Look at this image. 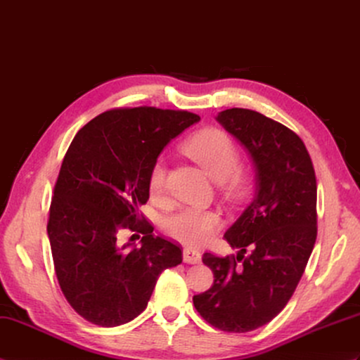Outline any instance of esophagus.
I'll use <instances>...</instances> for the list:
<instances>
[{"instance_id":"34e87169","label":"esophagus","mask_w":360,"mask_h":360,"mask_svg":"<svg viewBox=\"0 0 360 360\" xmlns=\"http://www.w3.org/2000/svg\"><path fill=\"white\" fill-rule=\"evenodd\" d=\"M184 262L187 264H199L200 262V253L196 248L186 247L184 248Z\"/></svg>"}]
</instances>
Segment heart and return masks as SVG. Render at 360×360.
I'll return each mask as SVG.
<instances>
[{"label": "heart", "mask_w": 360, "mask_h": 360, "mask_svg": "<svg viewBox=\"0 0 360 360\" xmlns=\"http://www.w3.org/2000/svg\"><path fill=\"white\" fill-rule=\"evenodd\" d=\"M184 153L202 167L212 179L218 181L229 196H239L248 187V173L239 167V150L233 139L218 129H207L184 141ZM167 162L158 158L148 172V191L161 199L165 193ZM221 219L212 210L186 207L164 221L167 235L188 245H200L213 236Z\"/></svg>", "instance_id": "heart-1"}]
</instances>
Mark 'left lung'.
I'll return each mask as SVG.
<instances>
[{"label": "left lung", "mask_w": 360, "mask_h": 360, "mask_svg": "<svg viewBox=\"0 0 360 360\" xmlns=\"http://www.w3.org/2000/svg\"><path fill=\"white\" fill-rule=\"evenodd\" d=\"M216 120L252 158L256 191L225 231L238 255L204 253L213 285L193 296L214 328L247 333L278 316L302 278L317 236L316 174L293 130L248 108H227Z\"/></svg>", "instance_id": "1"}]
</instances>
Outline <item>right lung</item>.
<instances>
[{
  "instance_id": "obj_1",
  "label": "right lung",
  "mask_w": 360,
  "mask_h": 360,
  "mask_svg": "<svg viewBox=\"0 0 360 360\" xmlns=\"http://www.w3.org/2000/svg\"><path fill=\"white\" fill-rule=\"evenodd\" d=\"M200 118L156 107L113 108L87 122L61 164L47 235L67 302L86 321L118 327L146 310L160 274L182 262L181 247L153 235L139 214L148 172L169 142ZM122 229L145 235L120 245Z\"/></svg>"
}]
</instances>
